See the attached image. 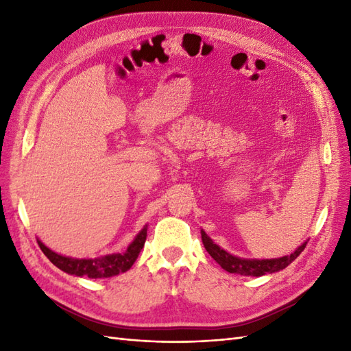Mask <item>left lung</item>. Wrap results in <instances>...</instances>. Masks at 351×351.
<instances>
[{
    "label": "left lung",
    "instance_id": "obj_1",
    "mask_svg": "<svg viewBox=\"0 0 351 351\" xmlns=\"http://www.w3.org/2000/svg\"><path fill=\"white\" fill-rule=\"evenodd\" d=\"M200 234L206 252L221 265L222 269H226L230 274L247 275V277H261V275L278 272L287 268L304 250L307 244V241H304L302 246L297 247L291 254H287V256L278 259H241L237 256H232V254H230L224 249H221L218 244H215L206 236V232L204 230L200 231Z\"/></svg>",
    "mask_w": 351,
    "mask_h": 351
}]
</instances>
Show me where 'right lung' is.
Wrapping results in <instances>:
<instances>
[{
    "instance_id": "obj_1",
    "label": "right lung",
    "mask_w": 351,
    "mask_h": 351,
    "mask_svg": "<svg viewBox=\"0 0 351 351\" xmlns=\"http://www.w3.org/2000/svg\"><path fill=\"white\" fill-rule=\"evenodd\" d=\"M147 234V226L142 228V231L134 237V240L129 244V247L123 253H112L107 256L95 258V259H76L67 258L52 252L44 243L38 240L40 250L44 252L45 256L56 265L57 268L67 274L76 275V277H89V278H110L114 275H119L132 268L137 256L143 247Z\"/></svg>"
}]
</instances>
